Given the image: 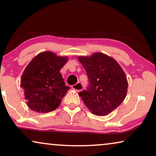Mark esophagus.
<instances>
[{
  "instance_id": "1",
  "label": "esophagus",
  "mask_w": 156,
  "mask_h": 156,
  "mask_svg": "<svg viewBox=\"0 0 156 156\" xmlns=\"http://www.w3.org/2000/svg\"><path fill=\"white\" fill-rule=\"evenodd\" d=\"M72 89H74V90H76V91H80L82 90L83 86L80 82H77L76 84H74L72 86Z\"/></svg>"
}]
</instances>
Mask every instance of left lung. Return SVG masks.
I'll list each match as a JSON object with an SVG mask.
<instances>
[{
    "instance_id": "1",
    "label": "left lung",
    "mask_w": 156,
    "mask_h": 156,
    "mask_svg": "<svg viewBox=\"0 0 156 156\" xmlns=\"http://www.w3.org/2000/svg\"><path fill=\"white\" fill-rule=\"evenodd\" d=\"M88 76L89 86L79 93L87 107L97 116L113 112L126 97V74L114 58L101 52L78 57Z\"/></svg>"
}]
</instances>
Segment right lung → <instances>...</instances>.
Listing matches in <instances>:
<instances>
[{
    "label": "right lung",
    "mask_w": 156,
    "mask_h": 156,
    "mask_svg": "<svg viewBox=\"0 0 156 156\" xmlns=\"http://www.w3.org/2000/svg\"><path fill=\"white\" fill-rule=\"evenodd\" d=\"M67 61V57L57 56L47 51L36 55L30 62L21 76L20 87L31 110L48 113L60 105L64 96L70 89L65 86L59 72Z\"/></svg>",
    "instance_id": "obj_1"
}]
</instances>
